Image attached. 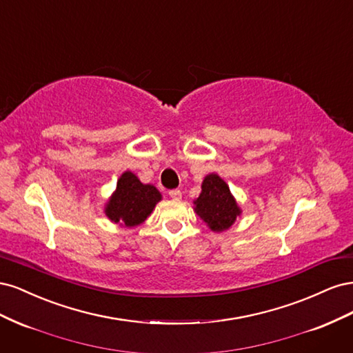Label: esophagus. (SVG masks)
Instances as JSON below:
<instances>
[{
  "mask_svg": "<svg viewBox=\"0 0 353 353\" xmlns=\"http://www.w3.org/2000/svg\"><path fill=\"white\" fill-rule=\"evenodd\" d=\"M169 196H170V199H174V200H181V197H183V193H181V190L175 188V190L169 191Z\"/></svg>",
  "mask_w": 353,
  "mask_h": 353,
  "instance_id": "34e87169",
  "label": "esophagus"
}]
</instances>
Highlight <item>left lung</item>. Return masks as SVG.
<instances>
[{"instance_id": "8db88e82", "label": "left lung", "mask_w": 353, "mask_h": 353, "mask_svg": "<svg viewBox=\"0 0 353 353\" xmlns=\"http://www.w3.org/2000/svg\"><path fill=\"white\" fill-rule=\"evenodd\" d=\"M197 215L212 231L228 230L240 215V208L231 196L225 181L210 174L201 184V193L194 201Z\"/></svg>"}]
</instances>
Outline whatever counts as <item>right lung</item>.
I'll list each match as a JSON object with an SVG mask.
<instances>
[{
    "label": "right lung",
    "instance_id": "1",
    "mask_svg": "<svg viewBox=\"0 0 353 353\" xmlns=\"http://www.w3.org/2000/svg\"><path fill=\"white\" fill-rule=\"evenodd\" d=\"M162 199L156 187L145 185L132 172H125L105 208V215L116 223L135 227L150 215L156 203Z\"/></svg>",
    "mask_w": 353,
    "mask_h": 353
}]
</instances>
